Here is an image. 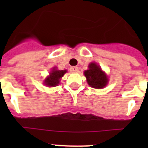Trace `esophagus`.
Returning <instances> with one entry per match:
<instances>
[{"mask_svg":"<svg viewBox=\"0 0 148 148\" xmlns=\"http://www.w3.org/2000/svg\"><path fill=\"white\" fill-rule=\"evenodd\" d=\"M70 70H71V72H73V73H77V72L78 71V68L77 67V66H72V67L70 68Z\"/></svg>","mask_w":148,"mask_h":148,"instance_id":"1","label":"esophagus"}]
</instances>
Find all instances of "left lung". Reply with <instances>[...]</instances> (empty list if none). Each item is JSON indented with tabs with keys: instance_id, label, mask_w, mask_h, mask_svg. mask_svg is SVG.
<instances>
[{
	"instance_id": "left-lung-1",
	"label": "left lung",
	"mask_w": 148,
	"mask_h": 148,
	"mask_svg": "<svg viewBox=\"0 0 148 148\" xmlns=\"http://www.w3.org/2000/svg\"><path fill=\"white\" fill-rule=\"evenodd\" d=\"M84 75L89 85L93 88H103L108 84V77L95 63H91L89 65V70L84 72Z\"/></svg>"
}]
</instances>
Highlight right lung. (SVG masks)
<instances>
[{"instance_id":"right-lung-1","label":"right lung","mask_w":148,"mask_h":148,"mask_svg":"<svg viewBox=\"0 0 148 148\" xmlns=\"http://www.w3.org/2000/svg\"><path fill=\"white\" fill-rule=\"evenodd\" d=\"M66 70H58L53 68V70L49 74V76L46 78L44 84L48 87H55L59 84L60 78L64 75Z\"/></svg>"}]
</instances>
